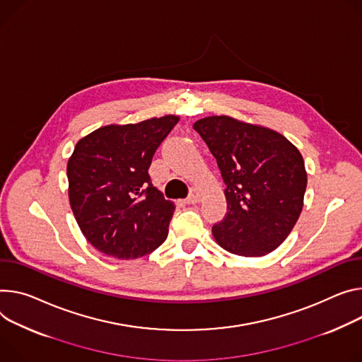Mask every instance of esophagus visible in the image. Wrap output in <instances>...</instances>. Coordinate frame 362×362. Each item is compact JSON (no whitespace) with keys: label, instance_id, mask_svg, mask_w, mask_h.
<instances>
[{"label":"esophagus","instance_id":"esophagus-1","mask_svg":"<svg viewBox=\"0 0 362 362\" xmlns=\"http://www.w3.org/2000/svg\"><path fill=\"white\" fill-rule=\"evenodd\" d=\"M201 196H202V192H201L199 189H192V190H190V194L187 196V199H186V204H189V205L199 204Z\"/></svg>","mask_w":362,"mask_h":362}]
</instances>
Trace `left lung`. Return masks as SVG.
Segmentation results:
<instances>
[{
  "label": "left lung",
  "instance_id": "1",
  "mask_svg": "<svg viewBox=\"0 0 362 362\" xmlns=\"http://www.w3.org/2000/svg\"><path fill=\"white\" fill-rule=\"evenodd\" d=\"M216 158L226 185V214L215 241L243 257L274 251L298 222L308 185L305 161L277 131L228 115L193 124Z\"/></svg>",
  "mask_w": 362,
  "mask_h": 362
}]
</instances>
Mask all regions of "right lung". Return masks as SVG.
Instances as JSON below:
<instances>
[{
    "mask_svg": "<svg viewBox=\"0 0 362 362\" xmlns=\"http://www.w3.org/2000/svg\"><path fill=\"white\" fill-rule=\"evenodd\" d=\"M177 115L111 124L81 139L68 160L69 202L85 238L119 259L150 254L168 238L175 204L151 185V158Z\"/></svg>",
    "mask_w": 362,
    "mask_h": 362,
    "instance_id": "add662e5",
    "label": "right lung"
}]
</instances>
